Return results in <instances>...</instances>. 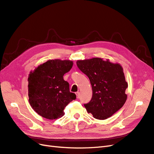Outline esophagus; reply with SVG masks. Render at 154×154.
Returning <instances> with one entry per match:
<instances>
[{"instance_id":"obj_1","label":"esophagus","mask_w":154,"mask_h":154,"mask_svg":"<svg viewBox=\"0 0 154 154\" xmlns=\"http://www.w3.org/2000/svg\"><path fill=\"white\" fill-rule=\"evenodd\" d=\"M76 97H77L78 99H79V92H77L76 93Z\"/></svg>"}]
</instances>
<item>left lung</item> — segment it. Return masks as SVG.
Returning a JSON list of instances; mask_svg holds the SVG:
<instances>
[{
    "mask_svg": "<svg viewBox=\"0 0 154 154\" xmlns=\"http://www.w3.org/2000/svg\"><path fill=\"white\" fill-rule=\"evenodd\" d=\"M76 64L92 85V99L84 104L88 113L96 119L105 120L123 106L128 97V83L120 64L101 58L77 60Z\"/></svg>",
    "mask_w": 154,
    "mask_h": 154,
    "instance_id": "8db88e82",
    "label": "left lung"
}]
</instances>
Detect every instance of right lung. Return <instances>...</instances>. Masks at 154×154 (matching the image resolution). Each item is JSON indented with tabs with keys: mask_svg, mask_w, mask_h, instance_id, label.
Listing matches in <instances>:
<instances>
[{
	"mask_svg": "<svg viewBox=\"0 0 154 154\" xmlns=\"http://www.w3.org/2000/svg\"><path fill=\"white\" fill-rule=\"evenodd\" d=\"M72 65L69 60H49L30 71L29 101L40 116L50 120L60 118L66 106L76 99V94L69 91V84L63 78Z\"/></svg>",
	"mask_w": 154,
	"mask_h": 154,
	"instance_id": "obj_1",
	"label": "right lung"
}]
</instances>
